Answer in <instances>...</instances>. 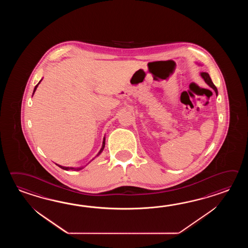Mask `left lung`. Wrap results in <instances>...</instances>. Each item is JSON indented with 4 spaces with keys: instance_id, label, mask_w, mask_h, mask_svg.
<instances>
[{
    "instance_id": "8db88e82",
    "label": "left lung",
    "mask_w": 248,
    "mask_h": 248,
    "mask_svg": "<svg viewBox=\"0 0 248 248\" xmlns=\"http://www.w3.org/2000/svg\"><path fill=\"white\" fill-rule=\"evenodd\" d=\"M201 75L202 76V78L204 79V80L206 81V83L209 85L211 88L216 91V94L217 95V94H218V91H217V89H216V87L215 86V84L213 83V81H212V79H211L209 74H207V73H201Z\"/></svg>"
}]
</instances>
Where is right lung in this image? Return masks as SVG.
I'll use <instances>...</instances> for the list:
<instances>
[{
    "instance_id": "right-lung-1",
    "label": "right lung",
    "mask_w": 248,
    "mask_h": 248,
    "mask_svg": "<svg viewBox=\"0 0 248 248\" xmlns=\"http://www.w3.org/2000/svg\"><path fill=\"white\" fill-rule=\"evenodd\" d=\"M41 82V81H40ZM39 82V83H40ZM39 83H38L36 86H35V88H34V90H33V93L35 92V90H36V89H37L38 85H39ZM105 145H106V139L104 138V142H103V146H102V148H101L100 152L99 153H97V155L96 156H99L100 155V153L103 152V150H104V148H105ZM94 159V158H93ZM58 167L59 168H61L62 169H64V170H69V169H72V170H75V171H79V170H80V169H83V168H78V169H73V168H65V167H62V166H59V165H58Z\"/></svg>"
}]
</instances>
